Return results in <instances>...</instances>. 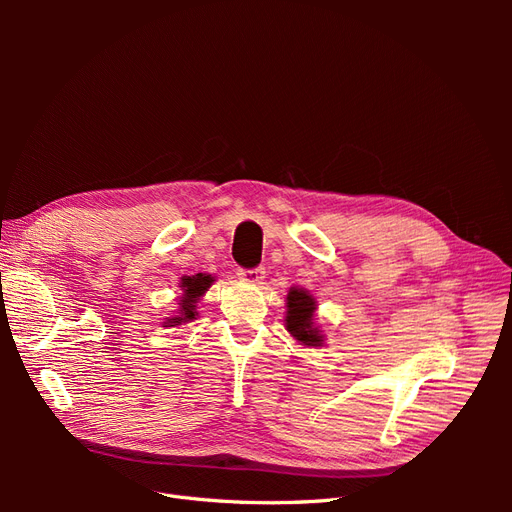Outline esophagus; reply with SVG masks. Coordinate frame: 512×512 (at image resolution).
<instances>
[{"instance_id": "34e87169", "label": "esophagus", "mask_w": 512, "mask_h": 512, "mask_svg": "<svg viewBox=\"0 0 512 512\" xmlns=\"http://www.w3.org/2000/svg\"><path fill=\"white\" fill-rule=\"evenodd\" d=\"M239 277L247 284H262V280H265V269H239Z\"/></svg>"}]
</instances>
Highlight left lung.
I'll return each mask as SVG.
<instances>
[{
	"mask_svg": "<svg viewBox=\"0 0 512 512\" xmlns=\"http://www.w3.org/2000/svg\"><path fill=\"white\" fill-rule=\"evenodd\" d=\"M314 312H316V301L312 299V294L301 288H290L286 327L294 339L303 342V346L322 344V335L314 327Z\"/></svg>",
	"mask_w": 512,
	"mask_h": 512,
	"instance_id": "obj_1",
	"label": "left lung"
}]
</instances>
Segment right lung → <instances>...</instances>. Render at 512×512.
I'll return each mask as SVG.
<instances>
[{
	"label": "right lung",
	"mask_w": 512,
	"mask_h": 512,
	"mask_svg": "<svg viewBox=\"0 0 512 512\" xmlns=\"http://www.w3.org/2000/svg\"><path fill=\"white\" fill-rule=\"evenodd\" d=\"M213 284V277L205 275V273H198L192 277H183L181 280V290H183V297L179 303V316L170 318L166 324L170 327H175V324H183V322H190L196 316V303L198 299L203 297L207 292V288Z\"/></svg>",
	"instance_id": "obj_1"
}]
</instances>
